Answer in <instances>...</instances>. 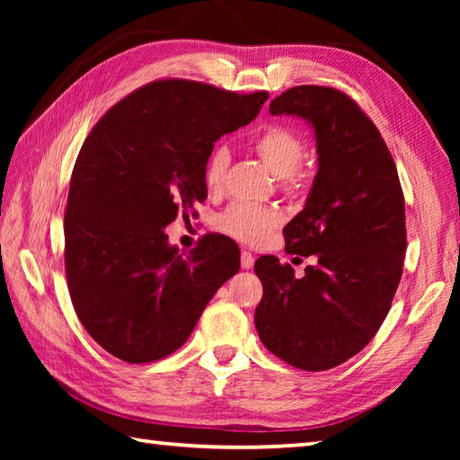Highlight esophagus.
<instances>
[{
  "label": "esophagus",
  "mask_w": 460,
  "mask_h": 460,
  "mask_svg": "<svg viewBox=\"0 0 460 460\" xmlns=\"http://www.w3.org/2000/svg\"><path fill=\"white\" fill-rule=\"evenodd\" d=\"M252 262H255V259H252L251 251L243 249V252H241V267H243V269H251Z\"/></svg>",
  "instance_id": "34e87169"
}]
</instances>
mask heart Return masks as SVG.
I'll return each mask as SVG.
<instances>
[{"instance_id":"heart-1","label":"heart","mask_w":460,"mask_h":460,"mask_svg":"<svg viewBox=\"0 0 460 460\" xmlns=\"http://www.w3.org/2000/svg\"><path fill=\"white\" fill-rule=\"evenodd\" d=\"M252 148L267 164V168L280 178L285 188H298L302 181V172L298 168L306 155V144L295 130L282 124H269L252 138ZM227 164V148L217 146L211 150L203 168V181L209 191L221 190ZM279 221L280 215L277 209L249 201H235L221 215L219 227L239 241L259 243Z\"/></svg>"}]
</instances>
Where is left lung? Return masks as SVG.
Listing matches in <instances>:
<instances>
[{"label":"left lung","instance_id":"left-lung-1","mask_svg":"<svg viewBox=\"0 0 460 460\" xmlns=\"http://www.w3.org/2000/svg\"><path fill=\"white\" fill-rule=\"evenodd\" d=\"M269 111L300 116L316 134L318 173L282 231L287 252L316 257L302 279L277 257L257 259L255 326L277 358L322 371L364 349L392 308L407 249L403 190L376 124L346 93L292 86Z\"/></svg>","mask_w":460,"mask_h":460}]
</instances>
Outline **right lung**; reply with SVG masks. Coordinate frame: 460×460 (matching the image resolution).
Listing matches in <instances>:
<instances>
[{"instance_id": "add662e5", "label": "right lung", "mask_w": 460, "mask_h": 460, "mask_svg": "<svg viewBox=\"0 0 460 460\" xmlns=\"http://www.w3.org/2000/svg\"><path fill=\"white\" fill-rule=\"evenodd\" d=\"M267 99L265 91L154 81L86 136L65 209V272L81 324L114 358L148 364L173 354L239 272L233 239L209 233L180 252L164 229L208 198L213 144L257 119Z\"/></svg>"}]
</instances>
